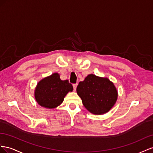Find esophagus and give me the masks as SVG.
<instances>
[{
    "label": "esophagus",
    "mask_w": 153,
    "mask_h": 153,
    "mask_svg": "<svg viewBox=\"0 0 153 153\" xmlns=\"http://www.w3.org/2000/svg\"><path fill=\"white\" fill-rule=\"evenodd\" d=\"M77 86V84H74V85H73V88H74V90H75V91H76V90Z\"/></svg>",
    "instance_id": "esophagus-1"
}]
</instances>
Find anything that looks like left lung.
<instances>
[{"label": "left lung", "mask_w": 153, "mask_h": 153, "mask_svg": "<svg viewBox=\"0 0 153 153\" xmlns=\"http://www.w3.org/2000/svg\"><path fill=\"white\" fill-rule=\"evenodd\" d=\"M77 94L87 110L95 115L110 111L117 100L116 87L106 77L89 74L77 86Z\"/></svg>", "instance_id": "obj_1"}]
</instances>
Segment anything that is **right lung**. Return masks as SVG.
Listing matches in <instances>:
<instances>
[{"label":"right lung","instance_id":"add662e5","mask_svg":"<svg viewBox=\"0 0 153 153\" xmlns=\"http://www.w3.org/2000/svg\"><path fill=\"white\" fill-rule=\"evenodd\" d=\"M73 86L68 80L60 79L59 74L54 73L39 81L34 90V97L39 105L52 109L59 106Z\"/></svg>","mask_w":153,"mask_h":153}]
</instances>
